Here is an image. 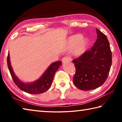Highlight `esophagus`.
Masks as SVG:
<instances>
[{
  "mask_svg": "<svg viewBox=\"0 0 122 122\" xmlns=\"http://www.w3.org/2000/svg\"><path fill=\"white\" fill-rule=\"evenodd\" d=\"M71 58H70L69 57H68V56H65V57H63L62 60V62L63 63H67V62H69V61H71Z\"/></svg>",
  "mask_w": 122,
  "mask_h": 122,
  "instance_id": "1",
  "label": "esophagus"
}]
</instances>
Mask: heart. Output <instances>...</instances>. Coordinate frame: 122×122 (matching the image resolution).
<instances>
[{"instance_id": "heart-1", "label": "heart", "mask_w": 122, "mask_h": 122, "mask_svg": "<svg viewBox=\"0 0 122 122\" xmlns=\"http://www.w3.org/2000/svg\"><path fill=\"white\" fill-rule=\"evenodd\" d=\"M89 44V39L86 37H82L81 34H77L72 35L68 38L66 47L69 51L74 49V54L78 56L86 51Z\"/></svg>"}]
</instances>
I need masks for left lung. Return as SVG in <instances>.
<instances>
[{"label":"left lung","mask_w":122,"mask_h":122,"mask_svg":"<svg viewBox=\"0 0 122 122\" xmlns=\"http://www.w3.org/2000/svg\"><path fill=\"white\" fill-rule=\"evenodd\" d=\"M97 40L90 51L73 61L76 87L88 91L100 87L106 82L112 64V53L106 35L96 28Z\"/></svg>","instance_id":"1"}]
</instances>
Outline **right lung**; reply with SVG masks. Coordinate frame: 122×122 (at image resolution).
Instances as JSON below:
<instances>
[{"label": "right lung", "instance_id": "right-lung-1", "mask_svg": "<svg viewBox=\"0 0 122 122\" xmlns=\"http://www.w3.org/2000/svg\"><path fill=\"white\" fill-rule=\"evenodd\" d=\"M7 65L13 81L20 89L31 94H39L48 90L52 84L53 77L56 71L62 65L61 61H56L51 64L42 76L34 82L25 83L17 77L13 72L10 60L9 51L7 58Z\"/></svg>", "mask_w": 122, "mask_h": 122}]
</instances>
